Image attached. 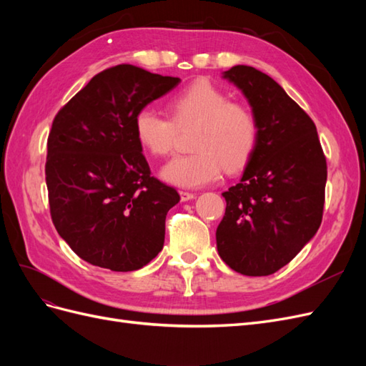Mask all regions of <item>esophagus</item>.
<instances>
[{
	"instance_id": "34e87169",
	"label": "esophagus",
	"mask_w": 366,
	"mask_h": 366,
	"mask_svg": "<svg viewBox=\"0 0 366 366\" xmlns=\"http://www.w3.org/2000/svg\"><path fill=\"white\" fill-rule=\"evenodd\" d=\"M197 195L192 194V192H186V191H180V198L182 202H189V200H194Z\"/></svg>"
}]
</instances>
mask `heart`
Wrapping results in <instances>:
<instances>
[{
  "label": "heart",
  "instance_id": "1",
  "mask_svg": "<svg viewBox=\"0 0 366 366\" xmlns=\"http://www.w3.org/2000/svg\"><path fill=\"white\" fill-rule=\"evenodd\" d=\"M168 117L152 108H142L134 117V132L140 145L156 157L174 149L180 132L194 129L191 148L195 151L177 156L162 169L163 179L180 187H202L215 182L223 171L244 168L258 145V120L242 104L209 81H195L168 104Z\"/></svg>",
  "mask_w": 366,
  "mask_h": 366
}]
</instances>
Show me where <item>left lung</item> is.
I'll list each match as a JSON object with an SVG mask.
<instances>
[{
  "instance_id": "obj_1",
  "label": "left lung",
  "mask_w": 366,
  "mask_h": 366,
  "mask_svg": "<svg viewBox=\"0 0 366 366\" xmlns=\"http://www.w3.org/2000/svg\"><path fill=\"white\" fill-rule=\"evenodd\" d=\"M258 120V145L239 183L223 192L217 249L232 270L267 276L289 264L322 221L327 160L315 122L265 73L224 71Z\"/></svg>"
}]
</instances>
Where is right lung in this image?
Wrapping results in <instances>:
<instances>
[{"instance_id": "add662e5", "label": "right lung", "mask_w": 366, "mask_h": 366, "mask_svg": "<svg viewBox=\"0 0 366 366\" xmlns=\"http://www.w3.org/2000/svg\"><path fill=\"white\" fill-rule=\"evenodd\" d=\"M179 82L120 64L97 73L54 116L46 162L50 215L84 261L132 272L163 249L166 214L180 195L151 175L134 117Z\"/></svg>"}]
</instances>
